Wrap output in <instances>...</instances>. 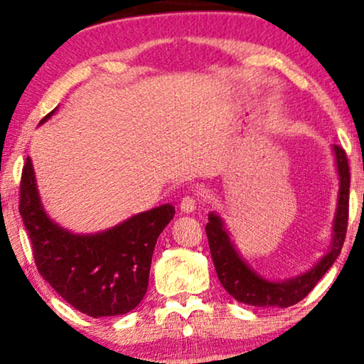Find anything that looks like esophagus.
<instances>
[{
	"mask_svg": "<svg viewBox=\"0 0 364 364\" xmlns=\"http://www.w3.org/2000/svg\"><path fill=\"white\" fill-rule=\"evenodd\" d=\"M178 208H181V212H183V213L193 212L197 208V198L196 197H191V196L182 197L181 203H178Z\"/></svg>",
	"mask_w": 364,
	"mask_h": 364,
	"instance_id": "obj_1",
	"label": "esophagus"
}]
</instances>
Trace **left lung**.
<instances>
[{"instance_id": "8db88e82", "label": "left lung", "mask_w": 364, "mask_h": 364, "mask_svg": "<svg viewBox=\"0 0 364 364\" xmlns=\"http://www.w3.org/2000/svg\"><path fill=\"white\" fill-rule=\"evenodd\" d=\"M336 167L340 173V198H338V212L335 218V237H333L331 250L301 277L291 282H267L255 275L248 268L228 238L222 220L215 213L208 215L205 225L208 247H210L212 260L222 287L235 298L237 301L252 306H277L288 308L301 301L310 293L326 270H330L333 262L341 253L346 238L348 217H350V164L345 149L335 146Z\"/></svg>"}]
</instances>
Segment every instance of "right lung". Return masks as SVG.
I'll use <instances>...</instances> for the list:
<instances>
[{
    "label": "right lung",
    "instance_id": "1",
    "mask_svg": "<svg viewBox=\"0 0 364 364\" xmlns=\"http://www.w3.org/2000/svg\"><path fill=\"white\" fill-rule=\"evenodd\" d=\"M19 213L41 277L69 305L99 318L124 315L141 303L157 238L176 208L156 207L97 235H73L44 213L28 157L19 182Z\"/></svg>",
    "mask_w": 364,
    "mask_h": 364
}]
</instances>
